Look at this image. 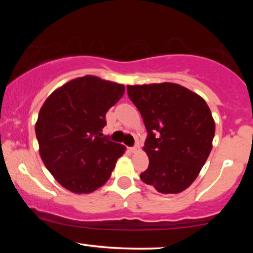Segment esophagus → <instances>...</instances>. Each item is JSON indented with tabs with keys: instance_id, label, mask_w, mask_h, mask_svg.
<instances>
[{
	"instance_id": "obj_1",
	"label": "esophagus",
	"mask_w": 253,
	"mask_h": 253,
	"mask_svg": "<svg viewBox=\"0 0 253 253\" xmlns=\"http://www.w3.org/2000/svg\"><path fill=\"white\" fill-rule=\"evenodd\" d=\"M139 151H140V147H139L138 144L134 145V146H133V147H130V152L135 153V152H139Z\"/></svg>"
}]
</instances>
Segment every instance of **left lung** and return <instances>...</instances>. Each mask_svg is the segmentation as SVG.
I'll return each instance as SVG.
<instances>
[{
    "instance_id": "1",
    "label": "left lung",
    "mask_w": 253,
    "mask_h": 253,
    "mask_svg": "<svg viewBox=\"0 0 253 253\" xmlns=\"http://www.w3.org/2000/svg\"><path fill=\"white\" fill-rule=\"evenodd\" d=\"M147 129L150 164L141 181L162 194H178L196 179L210 156L215 123L206 101L176 83L127 85Z\"/></svg>"
}]
</instances>
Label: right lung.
<instances>
[{"mask_svg": "<svg viewBox=\"0 0 253 253\" xmlns=\"http://www.w3.org/2000/svg\"><path fill=\"white\" fill-rule=\"evenodd\" d=\"M124 84L78 77L54 90L40 108L36 134L42 163L75 194H89L109 179L126 147L103 136L106 113L123 97Z\"/></svg>", "mask_w": 253, "mask_h": 253, "instance_id": "obj_1", "label": "right lung"}]
</instances>
